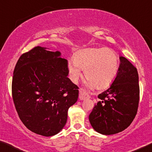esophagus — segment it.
<instances>
[{"instance_id":"34e87169","label":"esophagus","mask_w":152,"mask_h":152,"mask_svg":"<svg viewBox=\"0 0 152 152\" xmlns=\"http://www.w3.org/2000/svg\"><path fill=\"white\" fill-rule=\"evenodd\" d=\"M89 94H88L87 93H86L83 89H80V91H79V99H80V100H84V99H89Z\"/></svg>"}]
</instances>
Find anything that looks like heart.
I'll return each instance as SVG.
<instances>
[{
    "label": "heart",
    "instance_id": "heart-1",
    "mask_svg": "<svg viewBox=\"0 0 152 152\" xmlns=\"http://www.w3.org/2000/svg\"><path fill=\"white\" fill-rule=\"evenodd\" d=\"M119 69V56L110 48H89L74 54L73 62L67 65L69 75L74 83L82 76L80 69L88 80L87 84L96 88L110 85L117 76Z\"/></svg>",
    "mask_w": 152,
    "mask_h": 152
}]
</instances>
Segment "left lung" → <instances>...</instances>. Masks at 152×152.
<instances>
[{
  "instance_id": "left-lung-1",
  "label": "left lung",
  "mask_w": 152,
  "mask_h": 152,
  "mask_svg": "<svg viewBox=\"0 0 152 152\" xmlns=\"http://www.w3.org/2000/svg\"><path fill=\"white\" fill-rule=\"evenodd\" d=\"M117 76L108 89L99 94L89 119L93 128L102 134L119 133L130 125L139 102V74L126 58L120 56Z\"/></svg>"
}]
</instances>
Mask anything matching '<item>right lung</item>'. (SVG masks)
I'll use <instances>...</instances> for the list:
<instances>
[{"mask_svg":"<svg viewBox=\"0 0 152 152\" xmlns=\"http://www.w3.org/2000/svg\"><path fill=\"white\" fill-rule=\"evenodd\" d=\"M60 56L36 46L20 56L13 71L11 89L18 116L28 130L45 137L62 130L78 98V86L67 77V61Z\"/></svg>","mask_w":152,"mask_h":152,"instance_id":"1","label":"right lung"}]
</instances>
